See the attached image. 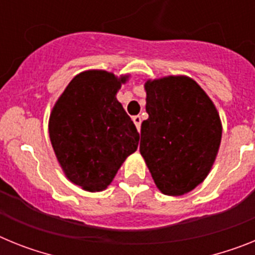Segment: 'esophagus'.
I'll list each match as a JSON object with an SVG mask.
<instances>
[{"label": "esophagus", "instance_id": "1", "mask_svg": "<svg viewBox=\"0 0 255 255\" xmlns=\"http://www.w3.org/2000/svg\"><path fill=\"white\" fill-rule=\"evenodd\" d=\"M132 121H134V124H135V126H136V129H138V131H140L141 117L140 116H134V117H132Z\"/></svg>", "mask_w": 255, "mask_h": 255}]
</instances>
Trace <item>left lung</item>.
I'll return each mask as SVG.
<instances>
[{
    "mask_svg": "<svg viewBox=\"0 0 255 255\" xmlns=\"http://www.w3.org/2000/svg\"><path fill=\"white\" fill-rule=\"evenodd\" d=\"M140 154L155 186L170 197L184 195L208 176L222 138L215 103L185 75L148 79Z\"/></svg>",
    "mask_w": 255,
    "mask_h": 255,
    "instance_id": "1",
    "label": "left lung"
}]
</instances>
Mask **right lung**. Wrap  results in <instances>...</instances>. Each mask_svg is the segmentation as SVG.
Wrapping results in <instances>:
<instances>
[{
    "mask_svg": "<svg viewBox=\"0 0 255 255\" xmlns=\"http://www.w3.org/2000/svg\"><path fill=\"white\" fill-rule=\"evenodd\" d=\"M129 76L105 70L83 71L52 108V148L65 176L83 190L107 189L121 164L138 148L139 132L116 98Z\"/></svg>",
    "mask_w": 255,
    "mask_h": 255,
    "instance_id": "obj_1",
    "label": "right lung"
}]
</instances>
